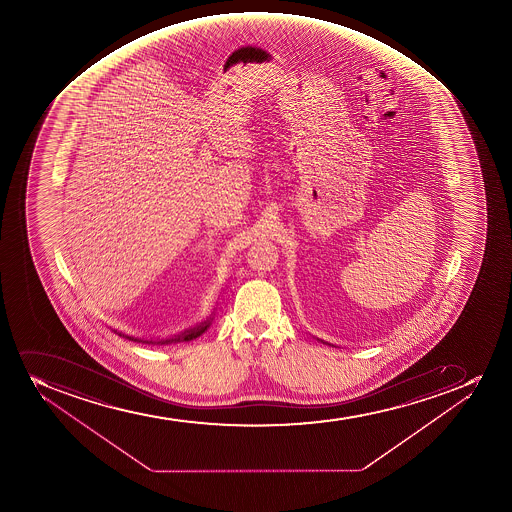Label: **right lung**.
Masks as SVG:
<instances>
[{
	"mask_svg": "<svg viewBox=\"0 0 512 512\" xmlns=\"http://www.w3.org/2000/svg\"><path fill=\"white\" fill-rule=\"evenodd\" d=\"M213 317H210V319L205 320V322H202V324L197 325V327H193V329L185 330V332H182L180 335H175L173 339L168 340H162V342H152V340H138L133 339V337H128V335H123V337H127V339L135 340V342H143V344H172V342H183V340H193L197 339V337H200V335L205 332V330L210 327V324H212Z\"/></svg>",
	"mask_w": 512,
	"mask_h": 512,
	"instance_id": "right-lung-1",
	"label": "right lung"
}]
</instances>
